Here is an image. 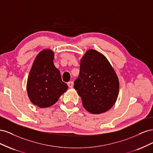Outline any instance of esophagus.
<instances>
[{"label": "esophagus", "instance_id": "1", "mask_svg": "<svg viewBox=\"0 0 153 153\" xmlns=\"http://www.w3.org/2000/svg\"><path fill=\"white\" fill-rule=\"evenodd\" d=\"M68 87L69 88H72L73 87V82H69L68 83Z\"/></svg>", "mask_w": 153, "mask_h": 153}]
</instances>
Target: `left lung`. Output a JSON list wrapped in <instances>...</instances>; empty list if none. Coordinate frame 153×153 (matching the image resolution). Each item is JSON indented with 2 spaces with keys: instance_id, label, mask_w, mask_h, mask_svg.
<instances>
[{
  "instance_id": "left-lung-1",
  "label": "left lung",
  "mask_w": 153,
  "mask_h": 153,
  "mask_svg": "<svg viewBox=\"0 0 153 153\" xmlns=\"http://www.w3.org/2000/svg\"><path fill=\"white\" fill-rule=\"evenodd\" d=\"M74 88L84 108L92 114H100L110 110L116 102L119 81L105 55L89 49L80 59L79 76Z\"/></svg>"
}]
</instances>
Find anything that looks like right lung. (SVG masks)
<instances>
[{
  "instance_id": "obj_1",
  "label": "right lung",
  "mask_w": 153,
  "mask_h": 153,
  "mask_svg": "<svg viewBox=\"0 0 153 153\" xmlns=\"http://www.w3.org/2000/svg\"><path fill=\"white\" fill-rule=\"evenodd\" d=\"M54 52L44 49L37 55L27 82L30 101L39 108H47L58 101L68 89L61 73L53 64Z\"/></svg>"
}]
</instances>
